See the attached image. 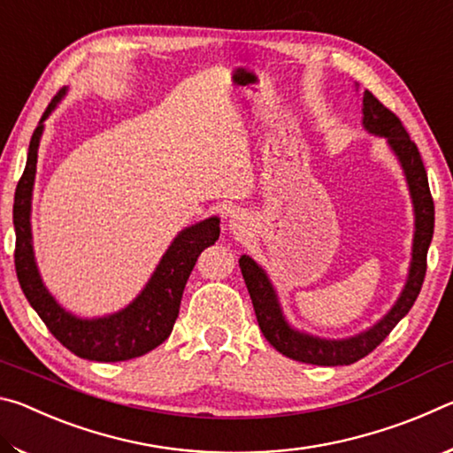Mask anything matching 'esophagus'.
<instances>
[{
	"mask_svg": "<svg viewBox=\"0 0 453 453\" xmlns=\"http://www.w3.org/2000/svg\"><path fill=\"white\" fill-rule=\"evenodd\" d=\"M248 224H250V218H248V213H245V211L234 210L232 213H229L227 226H229V229H232L234 234H243L245 229H248Z\"/></svg>",
	"mask_w": 453,
	"mask_h": 453,
	"instance_id": "esophagus-1",
	"label": "esophagus"
}]
</instances>
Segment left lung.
I'll list each match as a JSON object with an SVG mask.
<instances>
[{
	"instance_id": "obj_1",
	"label": "left lung",
	"mask_w": 453,
	"mask_h": 453,
	"mask_svg": "<svg viewBox=\"0 0 453 453\" xmlns=\"http://www.w3.org/2000/svg\"><path fill=\"white\" fill-rule=\"evenodd\" d=\"M362 126L367 134L386 137L388 148L400 162L405 183H408L413 205V243L408 280H405V286L392 310L375 321L372 327L356 335L343 337V340H327V337L305 334L291 326L283 316L278 291H275L272 280L267 278L264 267L250 256H242L240 267L251 303H254L259 329L280 354L296 359V362L313 365H349L365 357L386 340L388 334L397 326V321L411 310L426 278L427 250L434 237V199L429 194L427 173L418 145L410 140L395 113L389 111L367 89L362 99Z\"/></svg>"
}]
</instances>
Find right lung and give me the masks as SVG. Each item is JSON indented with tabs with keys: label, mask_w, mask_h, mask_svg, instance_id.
<instances>
[{
	"label": "right lung",
	"mask_w": 453,
	"mask_h": 453,
	"mask_svg": "<svg viewBox=\"0 0 453 453\" xmlns=\"http://www.w3.org/2000/svg\"><path fill=\"white\" fill-rule=\"evenodd\" d=\"M67 88L51 99L37 124L27 150V162L13 197L15 272L27 302L43 319L61 346L91 362H126L148 354L170 337L188 278L205 248L219 237V218L211 216L189 226L173 237L159 259L156 272L124 310L102 318H80L56 302L40 275L32 240V196L37 170V150L43 135V121L65 97Z\"/></svg>",
	"instance_id": "right-lung-1"
}]
</instances>
